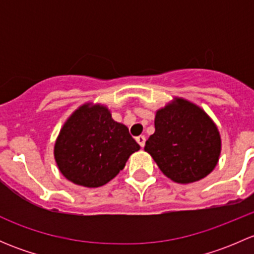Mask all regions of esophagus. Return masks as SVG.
Wrapping results in <instances>:
<instances>
[{"label":"esophagus","mask_w":254,"mask_h":254,"mask_svg":"<svg viewBox=\"0 0 254 254\" xmlns=\"http://www.w3.org/2000/svg\"><path fill=\"white\" fill-rule=\"evenodd\" d=\"M136 141H137V143H139L140 146H141V147H143V146H145L146 137L143 136V135H140V136H137V137H136Z\"/></svg>","instance_id":"esophagus-1"}]
</instances>
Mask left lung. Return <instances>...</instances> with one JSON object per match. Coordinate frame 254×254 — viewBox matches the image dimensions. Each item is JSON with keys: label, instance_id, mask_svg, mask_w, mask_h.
<instances>
[{"label": "left lung", "instance_id": "obj_1", "mask_svg": "<svg viewBox=\"0 0 254 254\" xmlns=\"http://www.w3.org/2000/svg\"><path fill=\"white\" fill-rule=\"evenodd\" d=\"M145 151L166 177L188 184L205 178L216 167L221 137L200 107L176 97L156 112L155 132L146 141Z\"/></svg>", "mask_w": 254, "mask_h": 254}]
</instances>
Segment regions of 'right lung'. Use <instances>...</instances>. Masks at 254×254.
Returning <instances> with one entry per match:
<instances>
[{"instance_id": "1", "label": "right lung", "mask_w": 254, "mask_h": 254, "mask_svg": "<svg viewBox=\"0 0 254 254\" xmlns=\"http://www.w3.org/2000/svg\"><path fill=\"white\" fill-rule=\"evenodd\" d=\"M140 150L124 124L106 106L84 103L68 117L54 146V157L66 179L98 188L112 181Z\"/></svg>"}]
</instances>
